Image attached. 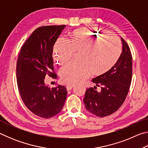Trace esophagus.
<instances>
[{
	"instance_id": "esophagus-1",
	"label": "esophagus",
	"mask_w": 148,
	"mask_h": 148,
	"mask_svg": "<svg viewBox=\"0 0 148 148\" xmlns=\"http://www.w3.org/2000/svg\"><path fill=\"white\" fill-rule=\"evenodd\" d=\"M74 87V85L73 84H69L66 86V89L67 90H71Z\"/></svg>"
}]
</instances>
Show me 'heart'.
<instances>
[{
	"instance_id": "obj_1",
	"label": "heart",
	"mask_w": 148,
	"mask_h": 148,
	"mask_svg": "<svg viewBox=\"0 0 148 148\" xmlns=\"http://www.w3.org/2000/svg\"><path fill=\"white\" fill-rule=\"evenodd\" d=\"M74 51L81 52L80 62H70L60 71L61 79L67 84L83 82L92 72L102 74L108 71L118 61L121 46L113 34L95 29H79L71 34L70 41L63 38L57 40L53 49V59L64 64L71 59Z\"/></svg>"
}]
</instances>
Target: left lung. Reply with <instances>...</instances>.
I'll list each match as a JSON object with an SVG mask.
<instances>
[{
	"label": "left lung",
	"instance_id": "left-lung-1",
	"mask_svg": "<svg viewBox=\"0 0 148 148\" xmlns=\"http://www.w3.org/2000/svg\"><path fill=\"white\" fill-rule=\"evenodd\" d=\"M122 52L116 64L104 74L95 77L92 82L101 86L86 90L84 102L90 113L98 117H105L116 112L123 103L131 86L132 74V56L128 44L121 38Z\"/></svg>",
	"mask_w": 148,
	"mask_h": 148
}]
</instances>
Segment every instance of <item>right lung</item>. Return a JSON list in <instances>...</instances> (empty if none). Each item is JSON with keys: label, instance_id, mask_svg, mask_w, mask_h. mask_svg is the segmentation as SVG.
<instances>
[{"label": "right lung", "instance_id": "right-lung-1", "mask_svg": "<svg viewBox=\"0 0 148 148\" xmlns=\"http://www.w3.org/2000/svg\"><path fill=\"white\" fill-rule=\"evenodd\" d=\"M66 25H49L34 30L21 47L17 61V83L22 101L36 116L50 118L61 111L66 99L65 86H46L54 72L53 47Z\"/></svg>", "mask_w": 148, "mask_h": 148}]
</instances>
